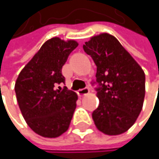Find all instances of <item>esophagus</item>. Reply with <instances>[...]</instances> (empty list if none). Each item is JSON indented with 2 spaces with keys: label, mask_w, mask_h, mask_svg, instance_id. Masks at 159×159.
<instances>
[{
  "label": "esophagus",
  "mask_w": 159,
  "mask_h": 159,
  "mask_svg": "<svg viewBox=\"0 0 159 159\" xmlns=\"http://www.w3.org/2000/svg\"><path fill=\"white\" fill-rule=\"evenodd\" d=\"M89 88L88 87H84V88H82V89H79L78 90V95L79 96H84V95H86L89 93Z\"/></svg>",
  "instance_id": "obj_1"
}]
</instances>
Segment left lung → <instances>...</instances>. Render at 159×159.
<instances>
[{
  "label": "left lung",
  "instance_id": "obj_1",
  "mask_svg": "<svg viewBox=\"0 0 159 159\" xmlns=\"http://www.w3.org/2000/svg\"><path fill=\"white\" fill-rule=\"evenodd\" d=\"M97 65L96 88L99 105L92 118L105 134L129 130L142 111L145 75L141 66L119 40L107 33L92 37L83 46Z\"/></svg>",
  "mask_w": 159,
  "mask_h": 159
}]
</instances>
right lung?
Masks as SVG:
<instances>
[{
    "label": "right lung",
    "instance_id": "right-lung-1",
    "mask_svg": "<svg viewBox=\"0 0 159 159\" xmlns=\"http://www.w3.org/2000/svg\"><path fill=\"white\" fill-rule=\"evenodd\" d=\"M78 46L75 40H47L20 72L15 85L24 119L38 134L55 138L65 133L76 108L77 95L58 84L65 82L61 69Z\"/></svg>",
    "mask_w": 159,
    "mask_h": 159
}]
</instances>
